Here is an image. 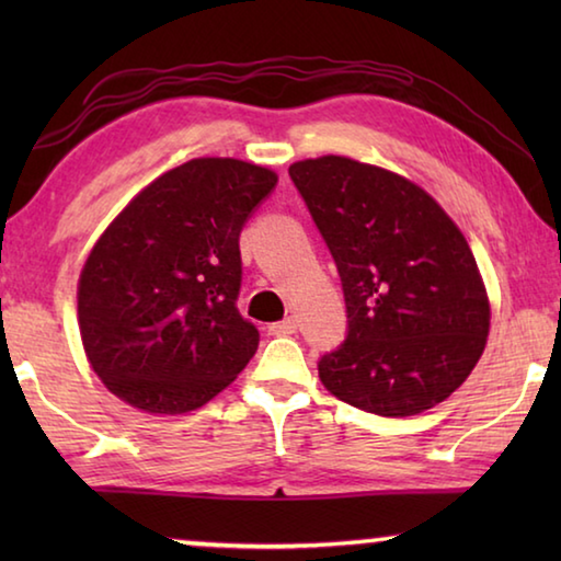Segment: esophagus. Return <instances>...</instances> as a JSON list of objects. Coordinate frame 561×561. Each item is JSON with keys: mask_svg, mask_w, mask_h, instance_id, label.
Wrapping results in <instances>:
<instances>
[{"mask_svg": "<svg viewBox=\"0 0 561 561\" xmlns=\"http://www.w3.org/2000/svg\"><path fill=\"white\" fill-rule=\"evenodd\" d=\"M294 331H297V319L294 317L282 319V321H277V324H270V334H274V336H289V334H294Z\"/></svg>", "mask_w": 561, "mask_h": 561, "instance_id": "34e87169", "label": "esophagus"}]
</instances>
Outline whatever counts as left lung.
<instances>
[{"instance_id": "obj_1", "label": "left lung", "mask_w": 561, "mask_h": 561, "mask_svg": "<svg viewBox=\"0 0 561 561\" xmlns=\"http://www.w3.org/2000/svg\"><path fill=\"white\" fill-rule=\"evenodd\" d=\"M346 301V339L319 358L339 401L405 417L448 398L478 364L490 304L443 207L396 173L324 156L289 168Z\"/></svg>"}]
</instances>
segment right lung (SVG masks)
Returning a JSON list of instances; mask_svg holds the SVG:
<instances>
[{"instance_id": "1", "label": "right lung", "mask_w": 561, "mask_h": 561, "mask_svg": "<svg viewBox=\"0 0 561 561\" xmlns=\"http://www.w3.org/2000/svg\"><path fill=\"white\" fill-rule=\"evenodd\" d=\"M277 175L234 158L168 170L111 222L79 279V329L111 393L148 413L205 405L250 364L240 232Z\"/></svg>"}]
</instances>
